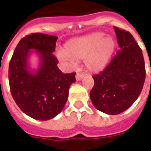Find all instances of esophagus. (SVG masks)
<instances>
[{
  "mask_svg": "<svg viewBox=\"0 0 151 151\" xmlns=\"http://www.w3.org/2000/svg\"><path fill=\"white\" fill-rule=\"evenodd\" d=\"M83 77H84V74L83 73H77L76 74V80L77 81H80V80H82L83 78Z\"/></svg>",
  "mask_w": 151,
  "mask_h": 151,
  "instance_id": "1",
  "label": "esophagus"
}]
</instances>
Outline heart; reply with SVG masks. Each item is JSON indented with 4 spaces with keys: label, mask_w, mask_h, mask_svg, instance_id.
<instances>
[{
    "label": "heart",
    "mask_w": 151,
    "mask_h": 151,
    "mask_svg": "<svg viewBox=\"0 0 151 151\" xmlns=\"http://www.w3.org/2000/svg\"><path fill=\"white\" fill-rule=\"evenodd\" d=\"M97 32L69 40L65 44V52L60 50L56 56L74 65V60H85L89 70L100 71L108 65L116 47V42L111 36Z\"/></svg>",
    "instance_id": "b5f03b06"
}]
</instances>
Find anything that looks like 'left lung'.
Segmentation results:
<instances>
[{
  "label": "left lung",
  "instance_id": "left-lung-1",
  "mask_svg": "<svg viewBox=\"0 0 151 151\" xmlns=\"http://www.w3.org/2000/svg\"><path fill=\"white\" fill-rule=\"evenodd\" d=\"M120 50L104 71L93 76L92 104L108 115L123 112L142 92L146 68L142 49L129 31L114 27Z\"/></svg>",
  "mask_w": 151,
  "mask_h": 151
}]
</instances>
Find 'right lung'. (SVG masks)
Returning a JSON list of instances; mask_svg holds the SVG:
<instances>
[{"mask_svg": "<svg viewBox=\"0 0 151 151\" xmlns=\"http://www.w3.org/2000/svg\"><path fill=\"white\" fill-rule=\"evenodd\" d=\"M58 37L34 33L22 38L16 47L9 65V82L19 108L39 120L52 119L62 111L69 90L75 82V73H63L52 52ZM35 50L40 62L37 70L29 67V56Z\"/></svg>", "mask_w": 151, "mask_h": 151, "instance_id": "add662e5", "label": "right lung"}]
</instances>
